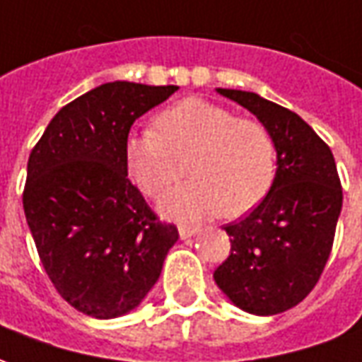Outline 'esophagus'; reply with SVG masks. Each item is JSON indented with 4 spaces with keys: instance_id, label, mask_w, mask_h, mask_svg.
I'll return each instance as SVG.
<instances>
[{
    "instance_id": "34e87169",
    "label": "esophagus",
    "mask_w": 362,
    "mask_h": 362,
    "mask_svg": "<svg viewBox=\"0 0 362 362\" xmlns=\"http://www.w3.org/2000/svg\"><path fill=\"white\" fill-rule=\"evenodd\" d=\"M178 233H180V239H189V237H194V235L198 233V229L188 227V225H180L178 227Z\"/></svg>"
}]
</instances>
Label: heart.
Returning <instances> with one entry per match:
<instances>
[{
  "label": "heart",
  "mask_w": 362,
  "mask_h": 362,
  "mask_svg": "<svg viewBox=\"0 0 362 362\" xmlns=\"http://www.w3.org/2000/svg\"><path fill=\"white\" fill-rule=\"evenodd\" d=\"M176 156H186L192 180L160 202L164 216L194 221L221 211L239 217L259 206L276 173V151L267 127L235 119L223 105L186 98L164 110L155 131L131 133L123 146L125 170L135 188L160 198L178 176Z\"/></svg>",
  "instance_id": "obj_1"
}]
</instances>
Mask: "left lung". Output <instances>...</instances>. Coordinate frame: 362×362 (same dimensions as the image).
Listing matches in <instances>:
<instances>
[{"instance_id":"1","label":"left lung","mask_w":362,"mask_h":362,"mask_svg":"<svg viewBox=\"0 0 362 362\" xmlns=\"http://www.w3.org/2000/svg\"><path fill=\"white\" fill-rule=\"evenodd\" d=\"M216 92L267 127L276 151V174L259 206L223 227L231 255L214 280L243 312L282 313L312 292L329 259L343 206L335 158L294 111L255 92Z\"/></svg>"}]
</instances>
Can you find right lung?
<instances>
[{"label": "right lung", "mask_w": 362, "mask_h": 362, "mask_svg": "<svg viewBox=\"0 0 362 362\" xmlns=\"http://www.w3.org/2000/svg\"><path fill=\"white\" fill-rule=\"evenodd\" d=\"M178 86L107 82L52 117L27 164L23 209L40 262L78 312L113 320L155 286L178 241L125 170L131 125Z\"/></svg>", "instance_id": "add662e5"}]
</instances>
